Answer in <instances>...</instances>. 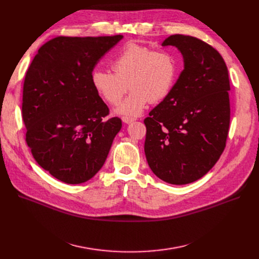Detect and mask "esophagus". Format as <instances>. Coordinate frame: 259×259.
Segmentation results:
<instances>
[{
    "mask_svg": "<svg viewBox=\"0 0 259 259\" xmlns=\"http://www.w3.org/2000/svg\"><path fill=\"white\" fill-rule=\"evenodd\" d=\"M135 120V118H131V117H122V121L124 122V123H126V124H130V123H132V122H134Z\"/></svg>",
    "mask_w": 259,
    "mask_h": 259,
    "instance_id": "obj_1",
    "label": "esophagus"
}]
</instances>
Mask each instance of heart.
<instances>
[{
	"label": "heart",
	"mask_w": 259,
	"mask_h": 259,
	"mask_svg": "<svg viewBox=\"0 0 259 259\" xmlns=\"http://www.w3.org/2000/svg\"><path fill=\"white\" fill-rule=\"evenodd\" d=\"M114 73L93 70L91 81L95 91L104 101L116 105L128 88L126 99L116 109L125 117L139 116L149 102H157L167 96L176 80L178 62L176 57L165 51L137 43L127 44L112 62Z\"/></svg>",
	"instance_id": "b5f03b06"
}]
</instances>
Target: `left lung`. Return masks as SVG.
Returning a JSON list of instances; mask_svg holds the SVG:
<instances>
[{"mask_svg": "<svg viewBox=\"0 0 259 259\" xmlns=\"http://www.w3.org/2000/svg\"><path fill=\"white\" fill-rule=\"evenodd\" d=\"M184 68L167 96L144 119V152L153 173L181 186L200 179L223 154L230 126V80L223 57L191 35L173 34Z\"/></svg>", "mask_w": 259, "mask_h": 259, "instance_id": "obj_1", "label": "left lung"}]
</instances>
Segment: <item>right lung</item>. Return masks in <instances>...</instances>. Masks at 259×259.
<instances>
[{"label": "right lung", "mask_w": 259, "mask_h": 259, "mask_svg": "<svg viewBox=\"0 0 259 259\" xmlns=\"http://www.w3.org/2000/svg\"><path fill=\"white\" fill-rule=\"evenodd\" d=\"M123 35L57 36L40 47L26 72L22 117L38 164L58 180L79 184L103 166L121 119L91 81L99 60Z\"/></svg>", "instance_id": "obj_1"}]
</instances>
